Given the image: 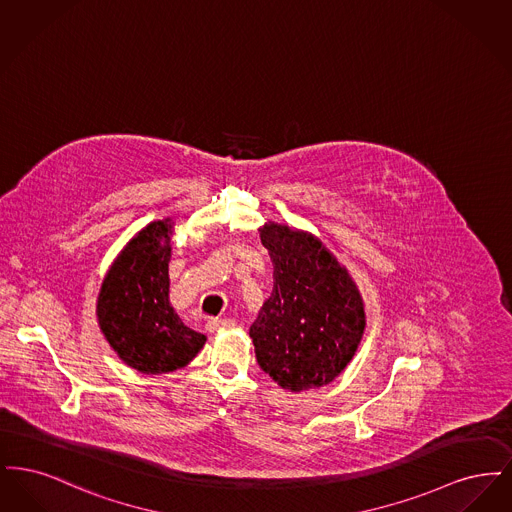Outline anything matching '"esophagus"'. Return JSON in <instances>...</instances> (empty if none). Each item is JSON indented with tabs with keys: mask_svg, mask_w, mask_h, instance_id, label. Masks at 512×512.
<instances>
[{
	"mask_svg": "<svg viewBox=\"0 0 512 512\" xmlns=\"http://www.w3.org/2000/svg\"><path fill=\"white\" fill-rule=\"evenodd\" d=\"M205 328L213 334V332H220V330H230V328H236V320L232 318H209Z\"/></svg>",
	"mask_w": 512,
	"mask_h": 512,
	"instance_id": "obj_1",
	"label": "esophagus"
}]
</instances>
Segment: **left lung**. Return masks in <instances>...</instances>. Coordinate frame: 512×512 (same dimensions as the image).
Masks as SVG:
<instances>
[{
    "instance_id": "left-lung-1",
    "label": "left lung",
    "mask_w": 512,
    "mask_h": 512,
    "mask_svg": "<svg viewBox=\"0 0 512 512\" xmlns=\"http://www.w3.org/2000/svg\"><path fill=\"white\" fill-rule=\"evenodd\" d=\"M259 232L274 265V288L249 328L257 363L284 390L322 388L361 343L363 297L313 234L276 222Z\"/></svg>"
}]
</instances>
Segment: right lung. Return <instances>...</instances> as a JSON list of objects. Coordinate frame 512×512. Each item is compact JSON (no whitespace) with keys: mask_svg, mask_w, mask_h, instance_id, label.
I'll return each mask as SVG.
<instances>
[{"mask_svg":"<svg viewBox=\"0 0 512 512\" xmlns=\"http://www.w3.org/2000/svg\"><path fill=\"white\" fill-rule=\"evenodd\" d=\"M172 220L142 228L107 270L98 295V322L124 365L165 374L188 365L205 336L188 328L169 301Z\"/></svg>","mask_w":512,"mask_h":512,"instance_id":"right-lung-1","label":"right lung"}]
</instances>
